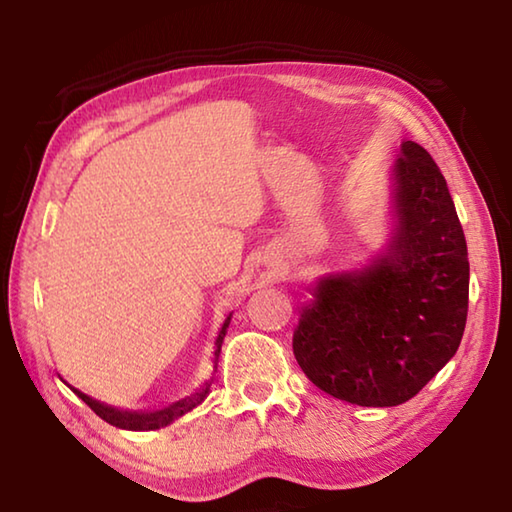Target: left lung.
I'll return each instance as SVG.
<instances>
[{
  "label": "left lung",
  "mask_w": 512,
  "mask_h": 512,
  "mask_svg": "<svg viewBox=\"0 0 512 512\" xmlns=\"http://www.w3.org/2000/svg\"><path fill=\"white\" fill-rule=\"evenodd\" d=\"M391 255L320 280L293 354L311 384L359 406L418 395L461 345L470 293L467 244L443 173L415 142L395 162Z\"/></svg>",
  "instance_id": "1"
}]
</instances>
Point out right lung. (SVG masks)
<instances>
[{
  "label": "right lung",
  "mask_w": 512,
  "mask_h": 512,
  "mask_svg": "<svg viewBox=\"0 0 512 512\" xmlns=\"http://www.w3.org/2000/svg\"><path fill=\"white\" fill-rule=\"evenodd\" d=\"M230 318L225 320L223 327H221V334L219 339H216V357H219L221 352V343H223V336H225V327H228ZM76 395L81 397V400L90 406V409L99 415L101 420H106L112 427H119V429H131V431H151V429H160V427H167L169 422H173L180 415L192 411L196 404L203 402V397L207 395V388L201 393H196L194 397H187V400H180L169 409H162V411H153V413H140V411H119V409H112V406L101 404L97 400H92V397L83 395L81 391H74Z\"/></svg>",
  "instance_id": "right-lung-1"
}]
</instances>
